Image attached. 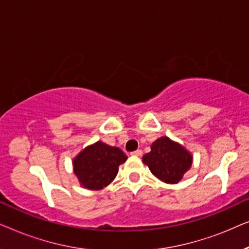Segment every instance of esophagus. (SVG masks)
Returning <instances> with one entry per match:
<instances>
[{
    "label": "esophagus",
    "instance_id": "34e87169",
    "mask_svg": "<svg viewBox=\"0 0 249 249\" xmlns=\"http://www.w3.org/2000/svg\"><path fill=\"white\" fill-rule=\"evenodd\" d=\"M131 155H135V156H142V149H137V151L132 152Z\"/></svg>",
    "mask_w": 249,
    "mask_h": 249
}]
</instances>
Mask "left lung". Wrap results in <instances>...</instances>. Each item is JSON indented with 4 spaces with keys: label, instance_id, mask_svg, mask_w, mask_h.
<instances>
[{
    "label": "left lung",
    "instance_id": "8db88e82",
    "mask_svg": "<svg viewBox=\"0 0 249 249\" xmlns=\"http://www.w3.org/2000/svg\"><path fill=\"white\" fill-rule=\"evenodd\" d=\"M142 163L156 178L173 185L192 168L193 155L181 144L164 136L153 142L151 152L142 156Z\"/></svg>",
    "mask_w": 249,
    "mask_h": 249
}]
</instances>
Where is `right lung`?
<instances>
[{
    "label": "right lung",
    "instance_id": "obj_1",
    "mask_svg": "<svg viewBox=\"0 0 249 249\" xmlns=\"http://www.w3.org/2000/svg\"><path fill=\"white\" fill-rule=\"evenodd\" d=\"M127 159V155L119 147L98 141L85 147L73 158V173L84 188L101 190L113 181L119 165Z\"/></svg>",
    "mask_w": 249,
    "mask_h": 249
}]
</instances>
